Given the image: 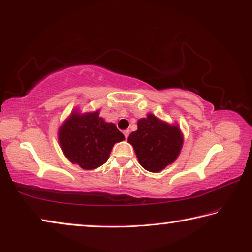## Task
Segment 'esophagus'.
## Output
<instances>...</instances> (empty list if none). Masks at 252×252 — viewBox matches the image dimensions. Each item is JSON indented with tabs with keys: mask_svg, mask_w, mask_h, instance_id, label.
<instances>
[{
	"mask_svg": "<svg viewBox=\"0 0 252 252\" xmlns=\"http://www.w3.org/2000/svg\"><path fill=\"white\" fill-rule=\"evenodd\" d=\"M128 135H129V130H124V136H125V138H128Z\"/></svg>",
	"mask_w": 252,
	"mask_h": 252,
	"instance_id": "esophagus-1",
	"label": "esophagus"
}]
</instances>
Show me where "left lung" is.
<instances>
[{
	"label": "left lung",
	"instance_id": "left-lung-1",
	"mask_svg": "<svg viewBox=\"0 0 252 252\" xmlns=\"http://www.w3.org/2000/svg\"><path fill=\"white\" fill-rule=\"evenodd\" d=\"M137 127L127 141L145 170L158 173L174 162L183 146V134L177 124H168L147 114L145 118L138 119Z\"/></svg>",
	"mask_w": 252,
	"mask_h": 252
}]
</instances>
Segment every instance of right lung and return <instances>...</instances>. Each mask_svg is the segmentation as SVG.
I'll return each mask as SVG.
<instances>
[{
  "label": "right lung",
  "instance_id": "right-lung-1",
  "mask_svg": "<svg viewBox=\"0 0 252 252\" xmlns=\"http://www.w3.org/2000/svg\"><path fill=\"white\" fill-rule=\"evenodd\" d=\"M125 139L113 123L99 116V110L80 114L72 110L58 130L63 154L84 170H94L108 159L113 146Z\"/></svg>",
  "mask_w": 252,
  "mask_h": 252
}]
</instances>
